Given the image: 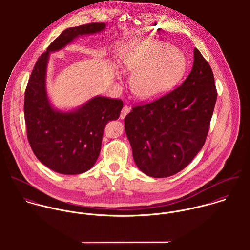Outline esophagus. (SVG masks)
<instances>
[{
	"instance_id": "obj_1",
	"label": "esophagus",
	"mask_w": 250,
	"mask_h": 250,
	"mask_svg": "<svg viewBox=\"0 0 250 250\" xmlns=\"http://www.w3.org/2000/svg\"><path fill=\"white\" fill-rule=\"evenodd\" d=\"M130 110H131V107H129V106H124L123 108H122V110H121V112H120V118L123 119L130 112Z\"/></svg>"
}]
</instances>
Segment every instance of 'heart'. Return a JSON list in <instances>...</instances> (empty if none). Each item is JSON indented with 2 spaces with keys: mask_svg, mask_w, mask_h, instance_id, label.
Returning <instances> with one entry per match:
<instances>
[{
  "mask_svg": "<svg viewBox=\"0 0 250 250\" xmlns=\"http://www.w3.org/2000/svg\"><path fill=\"white\" fill-rule=\"evenodd\" d=\"M123 62L134 74L131 86L141 99L151 100L169 91L186 69L182 52L167 43L147 41L136 45L125 56Z\"/></svg>",
  "mask_w": 250,
  "mask_h": 250,
  "instance_id": "heart-1",
  "label": "heart"
}]
</instances>
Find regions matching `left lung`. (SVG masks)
I'll use <instances>...</instances> for the list:
<instances>
[{"mask_svg": "<svg viewBox=\"0 0 250 250\" xmlns=\"http://www.w3.org/2000/svg\"><path fill=\"white\" fill-rule=\"evenodd\" d=\"M193 65L181 85L162 97L133 106L125 132L138 167L165 178L184 169L203 147L217 91L208 62L194 48Z\"/></svg>", "mask_w": 250, "mask_h": 250, "instance_id": "1", "label": "left lung"}]
</instances>
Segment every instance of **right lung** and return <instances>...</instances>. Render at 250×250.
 I'll return each mask as SVG.
<instances>
[{"label": "right lung", "instance_id": "add662e5", "mask_svg": "<svg viewBox=\"0 0 250 250\" xmlns=\"http://www.w3.org/2000/svg\"><path fill=\"white\" fill-rule=\"evenodd\" d=\"M105 27L104 23H90L63 31L38 58L26 87L24 112L29 143L43 165L62 174H81L94 166L105 127L119 117L123 101L97 96L77 110L56 111L45 88L49 53L63 48L78 36L98 33Z\"/></svg>", "mask_w": 250, "mask_h": 250}]
</instances>
